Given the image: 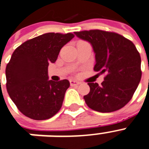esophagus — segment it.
<instances>
[{
	"label": "esophagus",
	"instance_id": "1",
	"mask_svg": "<svg viewBox=\"0 0 149 149\" xmlns=\"http://www.w3.org/2000/svg\"><path fill=\"white\" fill-rule=\"evenodd\" d=\"M70 84H71V85H78L80 83L78 82V81L74 80V79H71V80H70Z\"/></svg>",
	"mask_w": 149,
	"mask_h": 149
}]
</instances>
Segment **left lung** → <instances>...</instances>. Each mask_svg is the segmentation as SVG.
Instances as JSON below:
<instances>
[{"label":"left lung","instance_id":"left-lung-1","mask_svg":"<svg viewBox=\"0 0 149 149\" xmlns=\"http://www.w3.org/2000/svg\"><path fill=\"white\" fill-rule=\"evenodd\" d=\"M74 34L93 46L94 71L106 74L101 85L87 81L90 87L84 96L87 106L100 113L121 109L131 100L141 78V56L134 44L113 32L92 29Z\"/></svg>","mask_w":149,"mask_h":149}]
</instances>
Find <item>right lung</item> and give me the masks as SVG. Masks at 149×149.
<instances>
[{"label":"right lung","mask_w":149,"mask_h":149,"mask_svg":"<svg viewBox=\"0 0 149 149\" xmlns=\"http://www.w3.org/2000/svg\"><path fill=\"white\" fill-rule=\"evenodd\" d=\"M74 37L69 33H48L17 47L7 64L6 88L19 111L33 120L54 116L61 109L68 80H48V66L60 50Z\"/></svg>","instance_id":"1"}]
</instances>
